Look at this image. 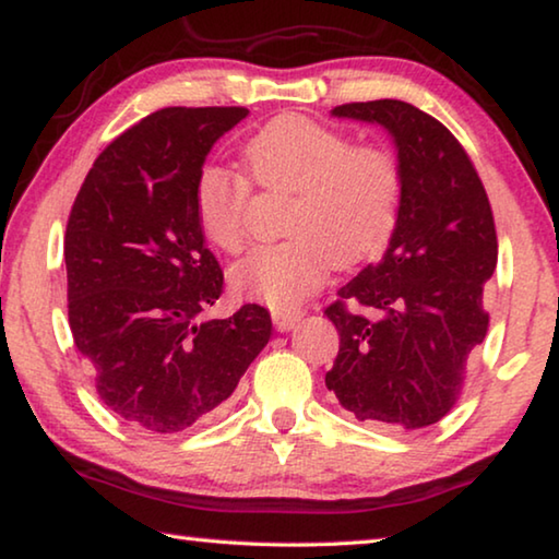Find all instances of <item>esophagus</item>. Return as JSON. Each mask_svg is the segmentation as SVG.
I'll return each mask as SVG.
<instances>
[{
    "instance_id": "34e87169",
    "label": "esophagus",
    "mask_w": 559,
    "mask_h": 559,
    "mask_svg": "<svg viewBox=\"0 0 559 559\" xmlns=\"http://www.w3.org/2000/svg\"><path fill=\"white\" fill-rule=\"evenodd\" d=\"M300 316H302L300 310H273V313H271L273 325H276V330H281V333H286V330L296 325Z\"/></svg>"
}]
</instances>
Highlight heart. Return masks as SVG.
<instances>
[{
    "mask_svg": "<svg viewBox=\"0 0 559 559\" xmlns=\"http://www.w3.org/2000/svg\"><path fill=\"white\" fill-rule=\"evenodd\" d=\"M263 192L290 194L288 239L259 246L234 263L231 288L273 308H293L323 286L330 266L380 257L396 224L404 175L392 150L355 145L345 132L300 116L269 122L243 147ZM251 187L222 165H206L194 185L197 219L226 253L246 243Z\"/></svg>",
    "mask_w": 559,
    "mask_h": 559,
    "instance_id": "1",
    "label": "heart"
}]
</instances>
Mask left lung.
<instances>
[{"instance_id":"1","label":"left lung","mask_w":559,"mask_h":559,"mask_svg":"<svg viewBox=\"0 0 559 559\" xmlns=\"http://www.w3.org/2000/svg\"><path fill=\"white\" fill-rule=\"evenodd\" d=\"M333 116L392 132L404 189L382 261L325 308L340 333L325 384L357 421L396 431L431 427L459 402L468 357L488 333L493 210L468 153L429 112L384 98L343 103Z\"/></svg>"}]
</instances>
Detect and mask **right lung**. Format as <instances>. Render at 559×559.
Here are the masks:
<instances>
[{
  "mask_svg": "<svg viewBox=\"0 0 559 559\" xmlns=\"http://www.w3.org/2000/svg\"><path fill=\"white\" fill-rule=\"evenodd\" d=\"M246 116L241 106L153 112L103 150L71 206L73 343L100 402L138 431L210 421L271 337L259 302L200 320L219 300L224 273L204 246L194 185L212 145Z\"/></svg>",
  "mask_w": 559,
  "mask_h": 559,
  "instance_id": "add662e5",
  "label": "right lung"
}]
</instances>
